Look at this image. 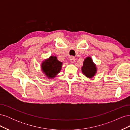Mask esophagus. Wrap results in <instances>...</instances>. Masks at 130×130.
I'll list each match as a JSON object with an SVG mask.
<instances>
[{"instance_id":"34e87169","label":"esophagus","mask_w":130,"mask_h":130,"mask_svg":"<svg viewBox=\"0 0 130 130\" xmlns=\"http://www.w3.org/2000/svg\"><path fill=\"white\" fill-rule=\"evenodd\" d=\"M69 60H70V61L72 63H74L75 61V58L74 56H70L69 58Z\"/></svg>"}]
</instances>
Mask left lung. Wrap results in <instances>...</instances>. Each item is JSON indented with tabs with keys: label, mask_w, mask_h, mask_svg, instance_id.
<instances>
[{
	"label": "left lung",
	"mask_w": 130,
	"mask_h": 130,
	"mask_svg": "<svg viewBox=\"0 0 130 130\" xmlns=\"http://www.w3.org/2000/svg\"><path fill=\"white\" fill-rule=\"evenodd\" d=\"M82 74L89 78H93L97 72L96 64L93 61L91 57H86L83 63V66L81 67Z\"/></svg>",
	"instance_id": "left-lung-1"
}]
</instances>
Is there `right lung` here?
Instances as JSON below:
<instances>
[{
    "mask_svg": "<svg viewBox=\"0 0 130 130\" xmlns=\"http://www.w3.org/2000/svg\"><path fill=\"white\" fill-rule=\"evenodd\" d=\"M62 64L63 62L59 61L56 56H50L42 61L41 70L48 79H53L60 72Z\"/></svg>",
    "mask_w": 130,
    "mask_h": 130,
    "instance_id": "add662e5",
    "label": "right lung"
}]
</instances>
